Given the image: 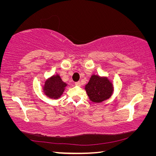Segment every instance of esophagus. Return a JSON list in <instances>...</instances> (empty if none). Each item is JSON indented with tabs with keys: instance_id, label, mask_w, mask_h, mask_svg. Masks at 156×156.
I'll return each mask as SVG.
<instances>
[{
	"instance_id": "34e87169",
	"label": "esophagus",
	"mask_w": 156,
	"mask_h": 156,
	"mask_svg": "<svg viewBox=\"0 0 156 156\" xmlns=\"http://www.w3.org/2000/svg\"><path fill=\"white\" fill-rule=\"evenodd\" d=\"M75 84L76 86H80V82H76V83H75Z\"/></svg>"
}]
</instances>
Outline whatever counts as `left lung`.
Here are the masks:
<instances>
[{
  "instance_id": "obj_1",
  "label": "left lung",
  "mask_w": 156,
  "mask_h": 156,
  "mask_svg": "<svg viewBox=\"0 0 156 156\" xmlns=\"http://www.w3.org/2000/svg\"><path fill=\"white\" fill-rule=\"evenodd\" d=\"M85 90L92 102L99 103L109 98L112 95L113 87L107 78L93 75L85 85Z\"/></svg>"
}]
</instances>
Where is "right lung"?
Returning <instances> with one entry per match:
<instances>
[{"instance_id": "obj_1", "label": "right lung", "mask_w": 156, "mask_h": 156, "mask_svg": "<svg viewBox=\"0 0 156 156\" xmlns=\"http://www.w3.org/2000/svg\"><path fill=\"white\" fill-rule=\"evenodd\" d=\"M66 86L67 84L61 80L58 75L53 76L45 81L43 90L50 98L58 99L63 94Z\"/></svg>"}]
</instances>
